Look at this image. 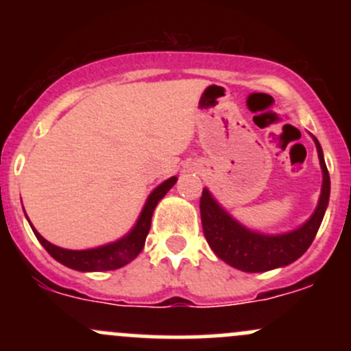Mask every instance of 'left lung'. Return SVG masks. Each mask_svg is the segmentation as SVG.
<instances>
[{
    "instance_id": "8db88e82",
    "label": "left lung",
    "mask_w": 351,
    "mask_h": 351,
    "mask_svg": "<svg viewBox=\"0 0 351 351\" xmlns=\"http://www.w3.org/2000/svg\"><path fill=\"white\" fill-rule=\"evenodd\" d=\"M316 141L321 168H323V190L319 204L313 217L297 231L282 236H265L243 228L231 215L226 214L207 190L200 197V217L204 236L215 254L238 270L258 274L285 267L302 256L317 234L329 200V173L323 158L321 144Z\"/></svg>"
}]
</instances>
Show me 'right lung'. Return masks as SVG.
Returning a JSON list of instances; mask_svg holds the SVG:
<instances>
[{
    "label": "right lung",
    "mask_w": 351,
    "mask_h": 351,
    "mask_svg": "<svg viewBox=\"0 0 351 351\" xmlns=\"http://www.w3.org/2000/svg\"><path fill=\"white\" fill-rule=\"evenodd\" d=\"M176 183V178L166 180L165 183L158 186L149 198H147L146 205H144L143 212H141V217L137 221L136 228L122 238L120 241L107 244V246L95 247V250H84V251H73V250H62V247L54 246L47 241V239L42 238L37 231L34 232L37 236V239L40 241L42 246L47 250V253L51 254L54 260H58L59 263L66 265V267L73 268V270L80 271H105V270H117V268L123 267L129 261H132L137 254L143 251L144 243H146L147 234H149L151 229V217H153V212L158 205V202L168 193V190L171 189Z\"/></svg>",
    "instance_id": "add662e5"
}]
</instances>
